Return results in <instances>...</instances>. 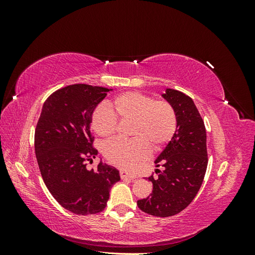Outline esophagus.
<instances>
[{
	"label": "esophagus",
	"instance_id": "obj_1",
	"mask_svg": "<svg viewBox=\"0 0 255 255\" xmlns=\"http://www.w3.org/2000/svg\"><path fill=\"white\" fill-rule=\"evenodd\" d=\"M120 176H121V179H136L137 177V175L135 173L127 171V170H125V169H123V170L121 169L120 170Z\"/></svg>",
	"mask_w": 255,
	"mask_h": 255
}]
</instances>
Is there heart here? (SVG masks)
Wrapping results in <instances>:
<instances>
[{
  "mask_svg": "<svg viewBox=\"0 0 255 255\" xmlns=\"http://www.w3.org/2000/svg\"><path fill=\"white\" fill-rule=\"evenodd\" d=\"M120 121H129L130 139L106 141L104 157L120 167H133L154 152L163 150L175 134L177 120L173 106L167 101H155L140 92L128 91L116 96L107 104H100L92 113L91 126L97 135L109 138Z\"/></svg>",
  "mask_w": 255,
  "mask_h": 255,
  "instance_id": "obj_1",
  "label": "heart"
}]
</instances>
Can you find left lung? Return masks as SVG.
Instances as JSON below:
<instances>
[{
  "label": "left lung",
  "instance_id": "obj_1",
  "mask_svg": "<svg viewBox=\"0 0 255 255\" xmlns=\"http://www.w3.org/2000/svg\"><path fill=\"white\" fill-rule=\"evenodd\" d=\"M163 98L176 114L177 127L172 139L155 160L157 176H149L152 194L138 200L146 214L169 217L186 208L201 187L207 168L206 132L203 119L192 99L168 88Z\"/></svg>",
  "mask_w": 255,
  "mask_h": 255
}]
</instances>
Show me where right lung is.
<instances>
[{
	"label": "right lung",
	"mask_w": 255,
	"mask_h": 255,
	"mask_svg": "<svg viewBox=\"0 0 255 255\" xmlns=\"http://www.w3.org/2000/svg\"><path fill=\"white\" fill-rule=\"evenodd\" d=\"M112 89L74 84L45 100L35 129V152L45 186L66 210L78 215L102 212L119 171L100 161L96 170L86 160L96 157L91 117Z\"/></svg>",
	"instance_id": "right-lung-1"
}]
</instances>
